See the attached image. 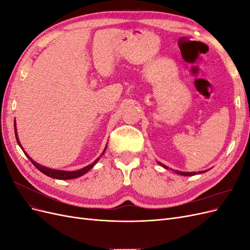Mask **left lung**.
<instances>
[{
  "mask_svg": "<svg viewBox=\"0 0 250 250\" xmlns=\"http://www.w3.org/2000/svg\"><path fill=\"white\" fill-rule=\"evenodd\" d=\"M161 164V163H160ZM164 168H166V169H168V167H166L165 165H163V164H161ZM176 172V174H179V175H184V176H192V175H196V172H179V171H175ZM198 173H202V171L201 172H198Z\"/></svg>",
  "mask_w": 250,
  "mask_h": 250,
  "instance_id": "obj_1",
  "label": "left lung"
}]
</instances>
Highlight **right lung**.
I'll return each instance as SVG.
<instances>
[{
    "label": "right lung",
    "mask_w": 250,
    "mask_h": 250,
    "mask_svg": "<svg viewBox=\"0 0 250 250\" xmlns=\"http://www.w3.org/2000/svg\"><path fill=\"white\" fill-rule=\"evenodd\" d=\"M14 133H16V139H17V141H18V143H19V145L21 146V143H20V141H19V138H18V133H17V128H16V123H14ZM22 149V148H21ZM106 150V148L104 149V151ZM22 151H24V149H22ZM104 151H103V153H104ZM25 152V151H24ZM25 154L27 155V157L29 158L30 161H31V163L35 166V167L39 169L42 173H43V174H46L47 176H49V177H52V178H56V179H73V178H77V177H79V176H81V175H83V174H85L88 170H90L92 169L94 166L96 165V163L99 161V157L97 158V160L93 163V164H90V165H88V166H86V167H84V168H82V169H80V170H77V171H60V170H54V169H50V168H46V167H43V166H41L40 164H37V163H35L34 161H32L31 158L29 157V155L25 152Z\"/></svg>",
    "instance_id": "right-lung-1"
}]
</instances>
